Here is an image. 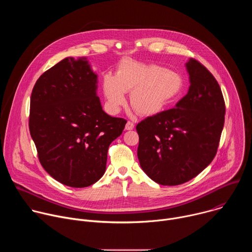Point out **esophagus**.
<instances>
[{
  "label": "esophagus",
  "instance_id": "esophagus-1",
  "mask_svg": "<svg viewBox=\"0 0 252 252\" xmlns=\"http://www.w3.org/2000/svg\"><path fill=\"white\" fill-rule=\"evenodd\" d=\"M133 127H134L133 123L130 122V121H128V122L126 123V130H131Z\"/></svg>",
  "mask_w": 252,
  "mask_h": 252
}]
</instances>
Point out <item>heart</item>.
I'll list each match as a JSON object with an SVG mask.
<instances>
[{"label": "heart", "instance_id": "obj_1", "mask_svg": "<svg viewBox=\"0 0 252 252\" xmlns=\"http://www.w3.org/2000/svg\"><path fill=\"white\" fill-rule=\"evenodd\" d=\"M184 89L182 76L156 63H145L131 59L122 61L116 76L106 74L102 90L107 106L117 112L126 103L125 93H130L132 109L140 116L160 113Z\"/></svg>", "mask_w": 252, "mask_h": 252}]
</instances>
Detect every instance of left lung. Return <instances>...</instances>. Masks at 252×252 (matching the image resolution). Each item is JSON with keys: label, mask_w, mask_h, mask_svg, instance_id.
Returning <instances> with one entry per match:
<instances>
[{"label": "left lung", "mask_w": 252, "mask_h": 252, "mask_svg": "<svg viewBox=\"0 0 252 252\" xmlns=\"http://www.w3.org/2000/svg\"><path fill=\"white\" fill-rule=\"evenodd\" d=\"M190 86L175 107L136 126L142 170L161 186H178L199 174L217 155L224 125L220 87L198 61L186 64Z\"/></svg>", "instance_id": "left-lung-1"}]
</instances>
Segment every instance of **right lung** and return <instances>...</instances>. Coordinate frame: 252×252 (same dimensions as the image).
I'll use <instances>...</instances> for the list:
<instances>
[{
  "instance_id": "add662e5",
  "label": "right lung",
  "mask_w": 252,
  "mask_h": 252,
  "mask_svg": "<svg viewBox=\"0 0 252 252\" xmlns=\"http://www.w3.org/2000/svg\"><path fill=\"white\" fill-rule=\"evenodd\" d=\"M96 80L85 58H65L45 71L32 92L29 128L39 160L67 187L98 181L109 147L126 124L102 111Z\"/></svg>"
}]
</instances>
